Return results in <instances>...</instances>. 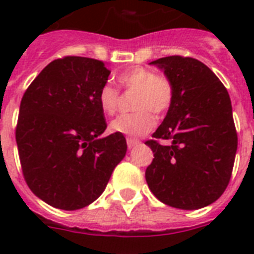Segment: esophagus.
<instances>
[{
  "instance_id": "1",
  "label": "esophagus",
  "mask_w": 254,
  "mask_h": 254,
  "mask_svg": "<svg viewBox=\"0 0 254 254\" xmlns=\"http://www.w3.org/2000/svg\"><path fill=\"white\" fill-rule=\"evenodd\" d=\"M127 147H129V149H131V147H134L138 145V141L134 138H127Z\"/></svg>"
}]
</instances>
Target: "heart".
Here are the masks:
<instances>
[{
	"instance_id": "heart-1",
	"label": "heart",
	"mask_w": 254,
	"mask_h": 254,
	"mask_svg": "<svg viewBox=\"0 0 254 254\" xmlns=\"http://www.w3.org/2000/svg\"><path fill=\"white\" fill-rule=\"evenodd\" d=\"M120 85L125 89L137 91L133 113L120 115L111 123V130L113 133L127 135V137H141L147 134L154 127L155 115H162L173 103L174 89L171 81L163 75L154 73L145 67H131L124 71L117 77ZM99 105L105 115H113L119 108V91L109 83L100 88Z\"/></svg>"
}]
</instances>
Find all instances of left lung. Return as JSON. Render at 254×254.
I'll return each instance as SVG.
<instances>
[{
	"label": "left lung",
	"instance_id": "8db88e82",
	"mask_svg": "<svg viewBox=\"0 0 254 254\" xmlns=\"http://www.w3.org/2000/svg\"><path fill=\"white\" fill-rule=\"evenodd\" d=\"M150 64L171 81L174 96L154 139L146 141L154 153L145 173L147 186L165 204L203 208L221 196L232 175L237 133L228 91L193 58L174 55Z\"/></svg>",
	"mask_w": 254,
	"mask_h": 254
}]
</instances>
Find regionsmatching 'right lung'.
<instances>
[{
	"instance_id": "1",
	"label": "right lung",
	"mask_w": 254,
	"mask_h": 254,
	"mask_svg": "<svg viewBox=\"0 0 254 254\" xmlns=\"http://www.w3.org/2000/svg\"><path fill=\"white\" fill-rule=\"evenodd\" d=\"M111 71L91 58L65 57L42 69L22 97L15 139L23 177L39 199L73 211L95 201L127 154L107 129L100 88Z\"/></svg>"
}]
</instances>
